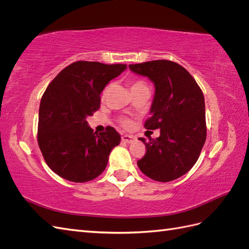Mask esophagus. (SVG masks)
Returning a JSON list of instances; mask_svg holds the SVG:
<instances>
[{"label": "esophagus", "instance_id": "1", "mask_svg": "<svg viewBox=\"0 0 249 249\" xmlns=\"http://www.w3.org/2000/svg\"><path fill=\"white\" fill-rule=\"evenodd\" d=\"M122 140L125 143H133L135 140H136V138L134 136H131V135H124L122 137Z\"/></svg>", "mask_w": 249, "mask_h": 249}]
</instances>
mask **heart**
<instances>
[{"label": "heart", "instance_id": "b5f03b06", "mask_svg": "<svg viewBox=\"0 0 249 249\" xmlns=\"http://www.w3.org/2000/svg\"><path fill=\"white\" fill-rule=\"evenodd\" d=\"M141 86H146V85L144 84V82H142V81H134V82H131V84H130L131 90H133V89H135V88H137V87H141ZM108 89H109V88L105 89L104 95H106V93L108 92ZM123 124H124V126H126V127H129V126L131 125V123L129 122V120L124 119V120H123Z\"/></svg>", "mask_w": 249, "mask_h": 249}]
</instances>
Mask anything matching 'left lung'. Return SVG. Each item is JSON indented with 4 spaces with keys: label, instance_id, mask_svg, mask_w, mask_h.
<instances>
[{
    "label": "left lung",
    "instance_id": "obj_1",
    "mask_svg": "<svg viewBox=\"0 0 249 249\" xmlns=\"http://www.w3.org/2000/svg\"><path fill=\"white\" fill-rule=\"evenodd\" d=\"M129 69L147 77L155 85L150 117L145 129H160V136L145 144L146 153L137 162L144 175L158 182H170L189 171L206 142L205 97L196 81L179 64L154 60L130 64Z\"/></svg>",
    "mask_w": 249,
    "mask_h": 249
}]
</instances>
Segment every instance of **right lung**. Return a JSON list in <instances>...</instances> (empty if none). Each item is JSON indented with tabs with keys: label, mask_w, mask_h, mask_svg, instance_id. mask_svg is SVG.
<instances>
[{
	"label": "right lung",
	"mask_w": 249,
	"mask_h": 249,
	"mask_svg": "<svg viewBox=\"0 0 249 249\" xmlns=\"http://www.w3.org/2000/svg\"><path fill=\"white\" fill-rule=\"evenodd\" d=\"M125 69V64L78 61L50 83L40 101L37 140L48 166L59 177L85 183L106 168L122 138L112 126L93 132L86 118L100 109L104 88Z\"/></svg>",
	"instance_id": "obj_1"
}]
</instances>
